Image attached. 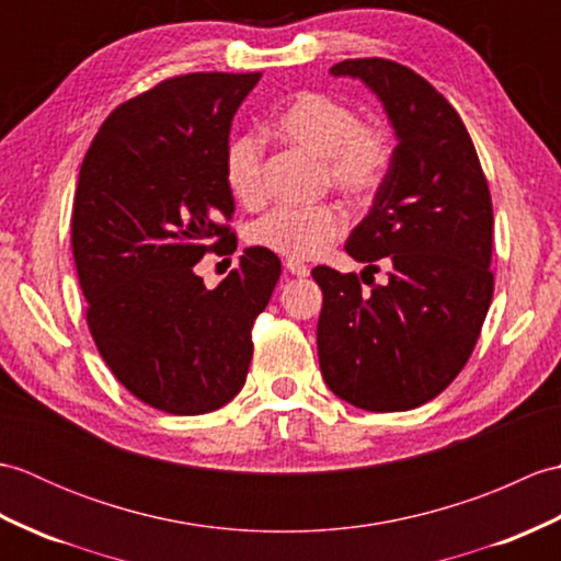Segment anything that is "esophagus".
<instances>
[{
  "label": "esophagus",
  "instance_id": "1",
  "mask_svg": "<svg viewBox=\"0 0 561 561\" xmlns=\"http://www.w3.org/2000/svg\"><path fill=\"white\" fill-rule=\"evenodd\" d=\"M284 267H287V272H291L294 277H308V272H311V270H308V265H304L301 260H291V257L284 262Z\"/></svg>",
  "mask_w": 561,
  "mask_h": 561
}]
</instances>
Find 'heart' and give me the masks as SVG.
Returning <instances> with one entry per match:
<instances>
[{"mask_svg":"<svg viewBox=\"0 0 561 561\" xmlns=\"http://www.w3.org/2000/svg\"><path fill=\"white\" fill-rule=\"evenodd\" d=\"M272 135L304 149L323 163V178L350 197H368L383 185L390 165V141L383 129L356 123L347 103L328 93L304 91L270 123ZM224 178L243 205H257L262 185V145L253 135L231 139L224 157ZM344 214L332 205L274 207L250 226L248 238L257 248L291 260H311L340 238Z\"/></svg>","mask_w":561,"mask_h":561,"instance_id":"obj_1","label":"heart"}]
</instances>
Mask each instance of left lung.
Here are the masks:
<instances>
[{
    "label": "left lung",
    "mask_w": 561,
    "mask_h": 561,
    "mask_svg": "<svg viewBox=\"0 0 561 561\" xmlns=\"http://www.w3.org/2000/svg\"><path fill=\"white\" fill-rule=\"evenodd\" d=\"M330 75L376 93L398 147L344 243L368 267L386 257L388 282H366L371 291L362 294L354 272H311L323 289L320 374L354 408L414 410L460 374L490 311V187L460 115L426 79L380 57L344 59Z\"/></svg>",
    "instance_id": "1"
}]
</instances>
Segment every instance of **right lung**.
<instances>
[{
    "instance_id": "right-lung-1",
    "label": "right lung",
    "mask_w": 561,
    "mask_h": 561,
    "mask_svg": "<svg viewBox=\"0 0 561 561\" xmlns=\"http://www.w3.org/2000/svg\"><path fill=\"white\" fill-rule=\"evenodd\" d=\"M260 75H185L127 101L93 137L79 171L71 250L87 323L115 378L171 414H205L241 392L255 318L282 262L245 248L207 289L195 265L233 253L224 178L231 121Z\"/></svg>"
}]
</instances>
